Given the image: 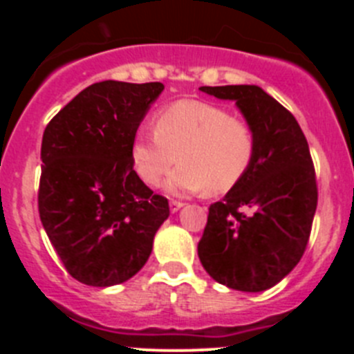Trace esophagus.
<instances>
[{"label":"esophagus","mask_w":354,"mask_h":354,"mask_svg":"<svg viewBox=\"0 0 354 354\" xmlns=\"http://www.w3.org/2000/svg\"><path fill=\"white\" fill-rule=\"evenodd\" d=\"M183 202H179V200H171V202H170V211L171 212H177V211H179V209L180 207H183Z\"/></svg>","instance_id":"esophagus-1"}]
</instances>
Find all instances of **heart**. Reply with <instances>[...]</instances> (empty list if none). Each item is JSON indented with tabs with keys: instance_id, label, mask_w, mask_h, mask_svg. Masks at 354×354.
Segmentation results:
<instances>
[{
	"instance_id": "heart-1",
	"label": "heart",
	"mask_w": 354,
	"mask_h": 354,
	"mask_svg": "<svg viewBox=\"0 0 354 354\" xmlns=\"http://www.w3.org/2000/svg\"><path fill=\"white\" fill-rule=\"evenodd\" d=\"M257 156V133L246 118L225 106L195 99L175 101L154 118V133L138 131L131 147L133 168L143 184L156 187L170 174L171 195L211 189L223 193L245 179Z\"/></svg>"
}]
</instances>
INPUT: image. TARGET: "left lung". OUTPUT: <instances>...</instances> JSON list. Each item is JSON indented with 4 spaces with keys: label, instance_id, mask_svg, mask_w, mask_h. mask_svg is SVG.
<instances>
[{
    "label": "left lung",
    "instance_id": "left-lung-1",
    "mask_svg": "<svg viewBox=\"0 0 354 354\" xmlns=\"http://www.w3.org/2000/svg\"><path fill=\"white\" fill-rule=\"evenodd\" d=\"M200 90L236 101L257 133V156L246 177L209 207L200 262L218 283L261 292L287 277L308 245L317 207L308 143L289 109L261 86Z\"/></svg>",
    "mask_w": 354,
    "mask_h": 354
}]
</instances>
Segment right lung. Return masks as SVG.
I'll list each match as a JSON object with an SVG mask.
<instances>
[{"instance_id":"right-lung-1","label":"right lung","mask_w":354,"mask_h":354,"mask_svg":"<svg viewBox=\"0 0 354 354\" xmlns=\"http://www.w3.org/2000/svg\"><path fill=\"white\" fill-rule=\"evenodd\" d=\"M162 83L101 81L77 93L42 136L39 214L77 282L109 287L145 266L170 216L133 168L131 147Z\"/></svg>"}]
</instances>
